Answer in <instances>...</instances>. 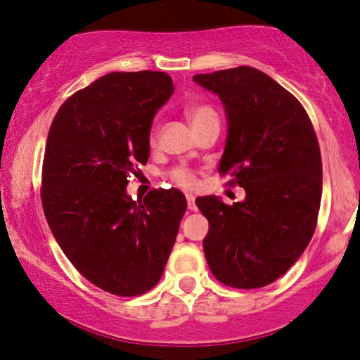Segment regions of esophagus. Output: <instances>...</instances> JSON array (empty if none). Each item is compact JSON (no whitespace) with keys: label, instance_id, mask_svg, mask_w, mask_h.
<instances>
[{"label":"esophagus","instance_id":"1","mask_svg":"<svg viewBox=\"0 0 360 360\" xmlns=\"http://www.w3.org/2000/svg\"><path fill=\"white\" fill-rule=\"evenodd\" d=\"M187 207H189V210H197L195 197L192 194H187Z\"/></svg>","mask_w":360,"mask_h":360}]
</instances>
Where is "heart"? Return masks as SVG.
Here are the masks:
<instances>
[{
    "instance_id": "1",
    "label": "heart",
    "mask_w": 360,
    "mask_h": 360,
    "mask_svg": "<svg viewBox=\"0 0 360 360\" xmlns=\"http://www.w3.org/2000/svg\"><path fill=\"white\" fill-rule=\"evenodd\" d=\"M186 117H187V120H189V124L192 125L194 131L197 129L204 127V125L209 122H219V115H217L215 109L209 104L189 105V108L186 109ZM171 178H173L181 186H186V187L194 186V176H192L189 171H186L182 168L171 171Z\"/></svg>"
}]
</instances>
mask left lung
Instances as JSON below:
<instances>
[{
	"mask_svg": "<svg viewBox=\"0 0 360 360\" xmlns=\"http://www.w3.org/2000/svg\"><path fill=\"white\" fill-rule=\"evenodd\" d=\"M192 79L224 104L229 131L219 173L235 176L246 192L233 205L217 195L195 199L209 220L207 264L225 285L264 287L295 264L315 233L323 191L315 130L302 104L259 70Z\"/></svg>",
	"mask_w": 360,
	"mask_h": 360,
	"instance_id": "obj_1",
	"label": "left lung"
}]
</instances>
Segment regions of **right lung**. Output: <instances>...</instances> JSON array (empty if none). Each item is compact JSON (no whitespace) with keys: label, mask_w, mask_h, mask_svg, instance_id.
Segmentation results:
<instances>
[{"label":"right lung","mask_w":360,"mask_h":360,"mask_svg":"<svg viewBox=\"0 0 360 360\" xmlns=\"http://www.w3.org/2000/svg\"><path fill=\"white\" fill-rule=\"evenodd\" d=\"M174 93L163 72L109 73L75 93L50 125L42 205L52 235L81 276L135 297L163 274L187 209L178 189L127 194L150 156V130Z\"/></svg>","instance_id":"obj_1"}]
</instances>
